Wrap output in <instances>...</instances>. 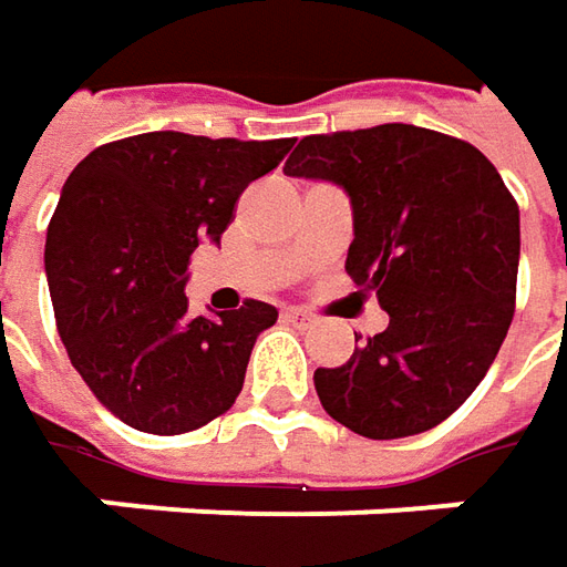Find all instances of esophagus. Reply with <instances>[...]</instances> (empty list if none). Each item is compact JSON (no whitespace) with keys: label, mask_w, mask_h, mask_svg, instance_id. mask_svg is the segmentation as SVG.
<instances>
[{"label":"esophagus","mask_w":567,"mask_h":567,"mask_svg":"<svg viewBox=\"0 0 567 567\" xmlns=\"http://www.w3.org/2000/svg\"><path fill=\"white\" fill-rule=\"evenodd\" d=\"M280 318H284V321H290V324H299V328L312 324V316H309V312H302V309H284Z\"/></svg>","instance_id":"1"}]
</instances>
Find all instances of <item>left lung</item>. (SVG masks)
I'll list each match as a JSON object with an SVG mask.
<instances>
[{"label":"left lung","mask_w":567,"mask_h":567,"mask_svg":"<svg viewBox=\"0 0 567 567\" xmlns=\"http://www.w3.org/2000/svg\"><path fill=\"white\" fill-rule=\"evenodd\" d=\"M284 173L347 192V274L391 318L343 365L316 369L321 406L365 439L447 420L512 328L520 210L498 169L461 138L388 122L309 135Z\"/></svg>","instance_id":"8db88e82"}]
</instances>
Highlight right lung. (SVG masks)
Wrapping results in <instances>:
<instances>
[{"mask_svg": "<svg viewBox=\"0 0 567 567\" xmlns=\"http://www.w3.org/2000/svg\"><path fill=\"white\" fill-rule=\"evenodd\" d=\"M293 138L236 142L147 132L91 151L62 186L47 229V280L69 360L97 401L151 435L227 413L251 347L277 309L188 316V255L220 243L243 188Z\"/></svg>", "mask_w": 567, "mask_h": 567, "instance_id": "obj_1", "label": "right lung"}]
</instances>
